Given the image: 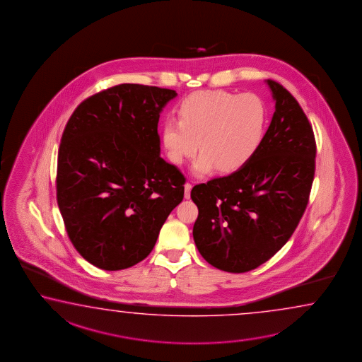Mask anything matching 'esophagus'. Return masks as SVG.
Here are the masks:
<instances>
[{
    "mask_svg": "<svg viewBox=\"0 0 362 362\" xmlns=\"http://www.w3.org/2000/svg\"><path fill=\"white\" fill-rule=\"evenodd\" d=\"M191 189H192V185L191 183H185V197L189 199L191 197Z\"/></svg>",
    "mask_w": 362,
    "mask_h": 362,
    "instance_id": "34e87169",
    "label": "esophagus"
}]
</instances>
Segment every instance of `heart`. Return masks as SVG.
Listing matches in <instances>:
<instances>
[{
	"label": "heart",
	"instance_id": "obj_1",
	"mask_svg": "<svg viewBox=\"0 0 362 362\" xmlns=\"http://www.w3.org/2000/svg\"><path fill=\"white\" fill-rule=\"evenodd\" d=\"M179 119L168 117L161 139L170 161L182 165L199 149L194 175L219 169L230 173L243 168L257 152L266 127L267 110L255 94L201 90L185 98Z\"/></svg>",
	"mask_w": 362,
	"mask_h": 362
}]
</instances>
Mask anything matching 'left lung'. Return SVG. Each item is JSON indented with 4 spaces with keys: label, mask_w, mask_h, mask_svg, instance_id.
Listing matches in <instances>:
<instances>
[{
    "label": "left lung",
    "mask_w": 362,
    "mask_h": 362,
    "mask_svg": "<svg viewBox=\"0 0 362 362\" xmlns=\"http://www.w3.org/2000/svg\"><path fill=\"white\" fill-rule=\"evenodd\" d=\"M276 102L257 152L227 177L194 185L193 240L207 263L230 273L266 263L294 233L310 199L316 141L296 98L267 80Z\"/></svg>",
    "instance_id": "left-lung-1"
}]
</instances>
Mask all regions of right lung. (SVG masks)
Here are the masks:
<instances>
[{"mask_svg":"<svg viewBox=\"0 0 362 362\" xmlns=\"http://www.w3.org/2000/svg\"><path fill=\"white\" fill-rule=\"evenodd\" d=\"M177 94L121 83L83 100L60 139L57 199L74 249L119 271L147 258L185 197V177L160 157V113Z\"/></svg>","mask_w":362,"mask_h":362,"instance_id":"1","label":"right lung"}]
</instances>
